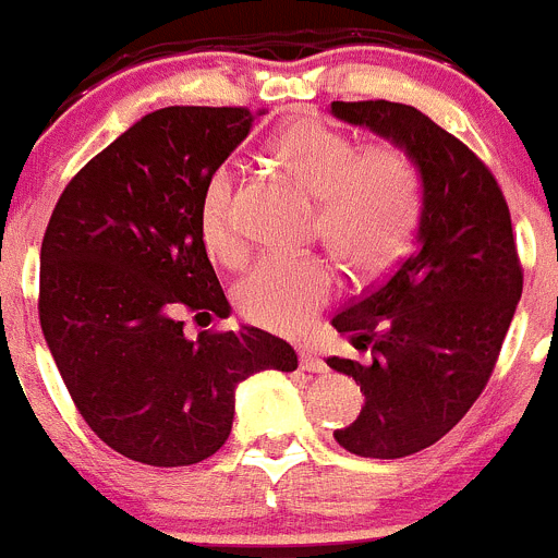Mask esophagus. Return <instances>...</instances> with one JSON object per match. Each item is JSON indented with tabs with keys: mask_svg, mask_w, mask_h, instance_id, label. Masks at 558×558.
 Masks as SVG:
<instances>
[{
	"mask_svg": "<svg viewBox=\"0 0 558 558\" xmlns=\"http://www.w3.org/2000/svg\"><path fill=\"white\" fill-rule=\"evenodd\" d=\"M301 367H304V371H310V373H326V371H329V365L324 362V356H320L315 349H310V345H306V349H301Z\"/></svg>",
	"mask_w": 558,
	"mask_h": 558,
	"instance_id": "esophagus-1",
	"label": "esophagus"
}]
</instances>
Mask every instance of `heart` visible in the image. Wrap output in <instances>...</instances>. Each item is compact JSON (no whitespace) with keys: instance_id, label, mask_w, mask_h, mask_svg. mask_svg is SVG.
I'll return each instance as SVG.
<instances>
[{"instance_id":"heart-1","label":"heart","mask_w":558,"mask_h":558,"mask_svg":"<svg viewBox=\"0 0 558 558\" xmlns=\"http://www.w3.org/2000/svg\"><path fill=\"white\" fill-rule=\"evenodd\" d=\"M276 162L301 191L318 198L315 229L351 274H376L401 254L421 216V173L396 143L356 149L345 132L318 119H295L270 143ZM234 173L216 168L198 204L207 252L227 265L243 259L232 216ZM335 293V274L320 257L268 254L234 290L240 313L274 331L306 329Z\"/></svg>"}]
</instances>
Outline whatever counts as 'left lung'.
Returning a JSON list of instances; mask_svg holds the SVG:
<instances>
[{
  "label": "left lung",
  "instance_id": "1",
  "mask_svg": "<svg viewBox=\"0 0 558 558\" xmlns=\"http://www.w3.org/2000/svg\"><path fill=\"white\" fill-rule=\"evenodd\" d=\"M331 116L401 146L421 173L412 252L331 318L371 362L329 356L365 407L337 428L345 451L401 459L446 437L487 387L523 293L509 207L459 137L398 101H331Z\"/></svg>",
  "mask_w": 558,
  "mask_h": 558
}]
</instances>
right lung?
Segmentation results:
<instances>
[{
	"label": "right lung",
	"mask_w": 558,
	"mask_h": 558,
	"mask_svg": "<svg viewBox=\"0 0 558 558\" xmlns=\"http://www.w3.org/2000/svg\"><path fill=\"white\" fill-rule=\"evenodd\" d=\"M252 124L248 107L149 112L71 179L46 227V345L85 423L132 462L213 457L232 432L240 381L299 367L290 342L254 326L185 335L187 315L232 313L198 204Z\"/></svg>",
	"instance_id": "right-lung-1"
}]
</instances>
